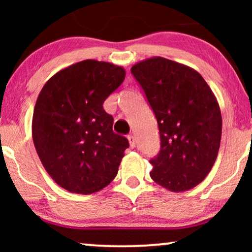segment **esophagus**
I'll use <instances>...</instances> for the list:
<instances>
[{
	"instance_id": "1",
	"label": "esophagus",
	"mask_w": 252,
	"mask_h": 252,
	"mask_svg": "<svg viewBox=\"0 0 252 252\" xmlns=\"http://www.w3.org/2000/svg\"><path fill=\"white\" fill-rule=\"evenodd\" d=\"M128 141H129V146H130V148H135V146H136L135 136L130 134V135H128Z\"/></svg>"
}]
</instances>
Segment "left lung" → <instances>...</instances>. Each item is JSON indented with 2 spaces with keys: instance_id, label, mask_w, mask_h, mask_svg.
<instances>
[{
  "instance_id": "8db88e82",
  "label": "left lung",
  "mask_w": 252,
  "mask_h": 252,
  "mask_svg": "<svg viewBox=\"0 0 252 252\" xmlns=\"http://www.w3.org/2000/svg\"><path fill=\"white\" fill-rule=\"evenodd\" d=\"M130 72L156 116L160 150L150 159V177L171 191H186L204 180L218 156L221 112L201 74L163 57L148 58Z\"/></svg>"
}]
</instances>
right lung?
Instances as JSON below:
<instances>
[{"label": "right lung", "mask_w": 252, "mask_h": 252, "mask_svg": "<svg viewBox=\"0 0 252 252\" xmlns=\"http://www.w3.org/2000/svg\"><path fill=\"white\" fill-rule=\"evenodd\" d=\"M118 65L86 60L63 68L37 96L32 120L36 153L48 174L74 194H93L118 173L128 140L103 109L125 79Z\"/></svg>", "instance_id": "obj_1"}]
</instances>
